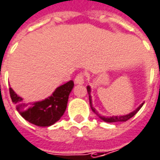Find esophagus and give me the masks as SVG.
I'll use <instances>...</instances> for the list:
<instances>
[{"mask_svg": "<svg viewBox=\"0 0 160 160\" xmlns=\"http://www.w3.org/2000/svg\"><path fill=\"white\" fill-rule=\"evenodd\" d=\"M84 78H85V74L83 72H80L78 73L74 79V82L75 84H83L84 83Z\"/></svg>", "mask_w": 160, "mask_h": 160, "instance_id": "obj_1", "label": "esophagus"}]
</instances>
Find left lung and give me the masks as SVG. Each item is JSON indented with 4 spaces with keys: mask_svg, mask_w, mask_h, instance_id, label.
<instances>
[{
    "mask_svg": "<svg viewBox=\"0 0 160 160\" xmlns=\"http://www.w3.org/2000/svg\"><path fill=\"white\" fill-rule=\"evenodd\" d=\"M87 89H88V94H89V102H90V107H91V109L92 110V112L95 113L99 118H100V119H102V120H104V121H106V122H109V123H112V122H125V121H127V120H128L129 119H131L132 117H133L137 112H138V111H139V109L142 107V106L144 105V103H142L139 107L135 110V111L132 112L131 113H129V114L127 115H125V116H112V117H104V116H101V115H99V113H98V112L96 111L95 108H93L92 107V99H91V95H90V92H91V88H90V87L88 86V88H87Z\"/></svg>",
    "mask_w": 160,
    "mask_h": 160,
    "instance_id": "left-lung-1",
    "label": "left lung"
}]
</instances>
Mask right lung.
I'll return each instance as SVG.
<instances>
[{
  "label": "right lung",
  "instance_id": "1",
  "mask_svg": "<svg viewBox=\"0 0 160 160\" xmlns=\"http://www.w3.org/2000/svg\"><path fill=\"white\" fill-rule=\"evenodd\" d=\"M73 86V81L69 80L57 88L49 98L30 105L23 103V99L11 88H9V93L13 103L16 105L17 111L26 120L38 127H50L64 114L69 93Z\"/></svg>",
  "mask_w": 160,
  "mask_h": 160
}]
</instances>
